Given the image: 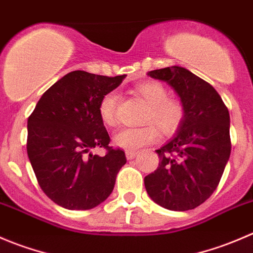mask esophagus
<instances>
[{
  "label": "esophagus",
  "instance_id": "34e87169",
  "mask_svg": "<svg viewBox=\"0 0 253 253\" xmlns=\"http://www.w3.org/2000/svg\"><path fill=\"white\" fill-rule=\"evenodd\" d=\"M136 154H137V152L136 151H132V150H126V156L127 160L134 159V157L136 156Z\"/></svg>",
  "mask_w": 253,
  "mask_h": 253
}]
</instances>
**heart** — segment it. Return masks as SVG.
<instances>
[{
  "label": "heart",
  "instance_id": "heart-1",
  "mask_svg": "<svg viewBox=\"0 0 253 253\" xmlns=\"http://www.w3.org/2000/svg\"><path fill=\"white\" fill-rule=\"evenodd\" d=\"M136 92L149 104L145 122H154L167 135L179 129L183 123L184 109L178 101L167 98V89L155 81L142 82L137 84ZM118 93L111 91L102 97L98 106V113L106 126H114L117 122V104ZM160 131L155 124L140 127H122L114 134L113 142L117 147L124 150H139L145 145L157 141Z\"/></svg>",
  "mask_w": 253,
  "mask_h": 253
}]
</instances>
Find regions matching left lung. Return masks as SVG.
<instances>
[{
	"mask_svg": "<svg viewBox=\"0 0 253 253\" xmlns=\"http://www.w3.org/2000/svg\"><path fill=\"white\" fill-rule=\"evenodd\" d=\"M166 82L184 109L176 135L156 150L159 167L144 178L150 198L169 211L197 208L216 189L231 152L230 116L214 87L181 66L147 72Z\"/></svg>",
	"mask_w": 253,
	"mask_h": 253,
	"instance_id": "obj_1",
	"label": "left lung"
}]
</instances>
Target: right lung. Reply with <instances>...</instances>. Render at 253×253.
I'll return each mask as SVG.
<instances>
[{
  "label": "right lung",
  "mask_w": 253,
  "mask_h": 253,
  "mask_svg": "<svg viewBox=\"0 0 253 253\" xmlns=\"http://www.w3.org/2000/svg\"><path fill=\"white\" fill-rule=\"evenodd\" d=\"M124 79L126 75L70 72L42 94L29 117V161L42 192L57 206L87 211L113 192L126 159L123 150L108 146L111 139L98 106ZM97 146L109 150L104 157L91 152Z\"/></svg>",
  "instance_id": "right-lung-1"
}]
</instances>
